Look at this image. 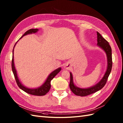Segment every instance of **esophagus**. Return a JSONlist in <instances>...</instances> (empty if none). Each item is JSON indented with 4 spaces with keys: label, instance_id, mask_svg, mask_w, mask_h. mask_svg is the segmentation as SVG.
I'll use <instances>...</instances> for the list:
<instances>
[{
    "label": "esophagus",
    "instance_id": "1",
    "mask_svg": "<svg viewBox=\"0 0 123 123\" xmlns=\"http://www.w3.org/2000/svg\"><path fill=\"white\" fill-rule=\"evenodd\" d=\"M65 68L66 69H69L70 68V65L69 64H66V65L65 66Z\"/></svg>",
    "mask_w": 123,
    "mask_h": 123
}]
</instances>
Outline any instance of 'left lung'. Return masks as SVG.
Wrapping results in <instances>:
<instances>
[{"mask_svg": "<svg viewBox=\"0 0 123 123\" xmlns=\"http://www.w3.org/2000/svg\"><path fill=\"white\" fill-rule=\"evenodd\" d=\"M98 35V45L102 48V49L106 52L107 56V62H108V66L106 72L104 75L103 79L101 80L99 82L96 84L94 86L91 87L87 89H81L76 87L74 85L73 82V76L72 73H70V81L69 87L73 93L76 95L80 96H85L91 94L92 93L99 91L100 89H102L104 86L107 83V81L108 78L110 73L111 72V69L112 67V50L111 48L109 45V43L103 38L102 36L99 33L97 32Z\"/></svg>", "mask_w": 123, "mask_h": 123, "instance_id": "1", "label": "left lung"}]
</instances>
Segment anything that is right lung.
I'll list each match as a JSON object with an SVG mask.
<instances>
[{
    "label": "right lung",
    "instance_id": "obj_1",
    "mask_svg": "<svg viewBox=\"0 0 123 123\" xmlns=\"http://www.w3.org/2000/svg\"><path fill=\"white\" fill-rule=\"evenodd\" d=\"M37 31H38V29H30L25 33V34L21 37L20 39L21 38L25 35H26L29 34H31V33H36V32H37ZM16 43L15 44L14 47H15V46ZM14 52V48L13 50V56H12V71H13V73L14 74V75L15 77V80L16 81V83L18 85V86L21 89V90H23L26 93H27L31 94V95H37V96H43V95H44L46 93H47L49 91L50 89L51 88V80H52L56 75V74H57L59 72H60V71L61 70V68H58L57 69L54 70L53 72H52L49 75V76H48V77L47 78V79L46 80L45 83H44L40 87L38 88L37 89H29L28 88H26L21 84L19 79H18V78L17 77L16 71L15 68V66H14V56H13L14 52Z\"/></svg>",
    "mask_w": 123,
    "mask_h": 123
}]
</instances>
